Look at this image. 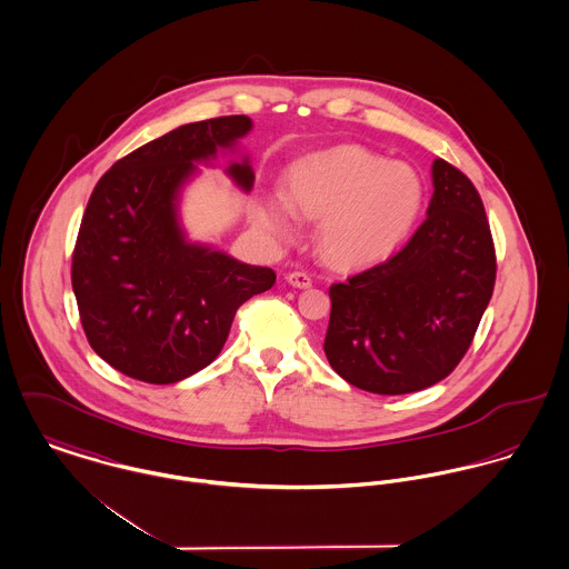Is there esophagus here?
Here are the masks:
<instances>
[{
	"label": "esophagus",
	"instance_id": "obj_1",
	"mask_svg": "<svg viewBox=\"0 0 569 569\" xmlns=\"http://www.w3.org/2000/svg\"><path fill=\"white\" fill-rule=\"evenodd\" d=\"M286 279H288V283H290V286H295V288H301V290L311 288V277H309L307 272H301V270L290 272Z\"/></svg>",
	"mask_w": 569,
	"mask_h": 569
}]
</instances>
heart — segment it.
Listing matches in <instances>:
<instances>
[{
  "label": "heart",
  "instance_id": "1",
  "mask_svg": "<svg viewBox=\"0 0 569 569\" xmlns=\"http://www.w3.org/2000/svg\"><path fill=\"white\" fill-rule=\"evenodd\" d=\"M286 194L263 201L258 227L286 242L297 227L295 210L320 220V251L342 268L386 262L409 238L425 203L416 169L352 144L297 160L288 171Z\"/></svg>",
  "mask_w": 569,
  "mask_h": 569
}]
</instances>
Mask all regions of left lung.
Returning <instances> with one entry per match:
<instances>
[{"label":"left lung","instance_id":"1","mask_svg":"<svg viewBox=\"0 0 569 569\" xmlns=\"http://www.w3.org/2000/svg\"><path fill=\"white\" fill-rule=\"evenodd\" d=\"M431 176L427 220L405 249L329 288L325 355L366 392H420L446 379L493 292V240L475 183L441 158Z\"/></svg>","mask_w":569,"mask_h":569}]
</instances>
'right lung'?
Instances as JSON below:
<instances>
[{
    "mask_svg": "<svg viewBox=\"0 0 569 569\" xmlns=\"http://www.w3.org/2000/svg\"><path fill=\"white\" fill-rule=\"evenodd\" d=\"M251 128L244 114L181 126L119 160L88 199L71 283L90 347L131 379L167 386L210 366L238 307L277 279L272 268L190 242L179 220L197 164L236 153ZM224 173L253 188L247 156Z\"/></svg>",
    "mask_w": 569,
    "mask_h": 569,
    "instance_id": "obj_1",
    "label": "right lung"
}]
</instances>
